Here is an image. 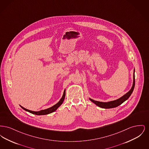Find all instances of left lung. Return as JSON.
I'll return each mask as SVG.
<instances>
[{"label": "left lung", "mask_w": 149, "mask_h": 149, "mask_svg": "<svg viewBox=\"0 0 149 149\" xmlns=\"http://www.w3.org/2000/svg\"><path fill=\"white\" fill-rule=\"evenodd\" d=\"M135 69L134 70V80H133V84L132 86L131 89L126 94H125L124 95L121 97L119 99H116L112 101L108 102H99V101H96L93 99L89 98L90 100H91L93 103H94L97 106L102 108H115L117 107L118 106L120 105L122 103H123L125 101H126L127 99L130 97L131 94L133 92L134 88H135Z\"/></svg>", "instance_id": "1"}]
</instances>
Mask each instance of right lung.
Wrapping results in <instances>:
<instances>
[{"instance_id":"1","label":"right lung","mask_w":149,"mask_h":149,"mask_svg":"<svg viewBox=\"0 0 149 149\" xmlns=\"http://www.w3.org/2000/svg\"><path fill=\"white\" fill-rule=\"evenodd\" d=\"M65 89L64 90V93H63V95L61 98L60 99V100H59V102L57 103H56V104H55L54 106L47 108V109H43V110H41L40 111H30L29 109H26L25 108L21 106H21L22 109H23L24 110L29 112L31 113L34 114H36V115H45V114H50L51 113H52V112H55L57 109L63 104V103L64 102V99H65Z\"/></svg>"}]
</instances>
